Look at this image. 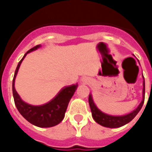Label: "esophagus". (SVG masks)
I'll use <instances>...</instances> for the list:
<instances>
[{"instance_id":"34e87169","label":"esophagus","mask_w":152,"mask_h":152,"mask_svg":"<svg viewBox=\"0 0 152 152\" xmlns=\"http://www.w3.org/2000/svg\"><path fill=\"white\" fill-rule=\"evenodd\" d=\"M82 81H83V82H85V83H87V82H88V81H87L86 79H82Z\"/></svg>"}]
</instances>
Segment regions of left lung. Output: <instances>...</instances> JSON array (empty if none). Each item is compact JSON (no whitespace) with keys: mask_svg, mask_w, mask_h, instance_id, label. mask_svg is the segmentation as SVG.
<instances>
[{"mask_svg":"<svg viewBox=\"0 0 152 152\" xmlns=\"http://www.w3.org/2000/svg\"><path fill=\"white\" fill-rule=\"evenodd\" d=\"M142 86H143V88H142V102H140V104L135 110H133L130 113L124 115H111L106 114V113H103L95 104L92 95H89V104H90V110H91L92 116H93L95 121L100 125L103 126L108 127V128H118V127L123 126L125 124L129 123L137 115V114L140 112L142 105H143L144 99H145V80H144V77Z\"/></svg>","mask_w":152,"mask_h":152,"instance_id":"8db88e82","label":"left lung"}]
</instances>
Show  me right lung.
Here are the masks:
<instances>
[{
	"label": "right lung",
	"mask_w": 152,
	"mask_h": 152,
	"mask_svg": "<svg viewBox=\"0 0 152 152\" xmlns=\"http://www.w3.org/2000/svg\"><path fill=\"white\" fill-rule=\"evenodd\" d=\"M40 47V45H37L31 48L25 53L23 57L19 62L15 70L12 82V93L15 106L23 117L28 121L29 123L36 126L47 128L54 126L63 120L67 105L77 89L78 85L76 84L63 87L51 101L42 105L34 106L28 104L20 99L15 88V78L18 74L19 67L27 53L37 50Z\"/></svg>",
	"instance_id": "1"
}]
</instances>
